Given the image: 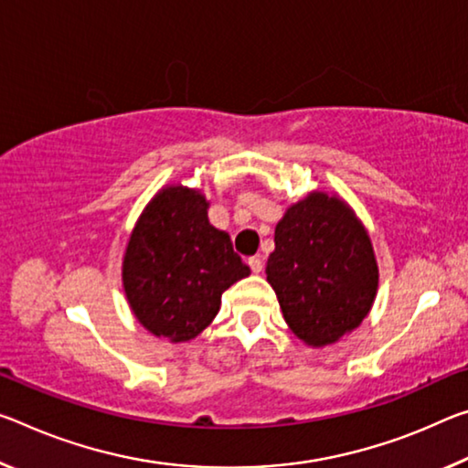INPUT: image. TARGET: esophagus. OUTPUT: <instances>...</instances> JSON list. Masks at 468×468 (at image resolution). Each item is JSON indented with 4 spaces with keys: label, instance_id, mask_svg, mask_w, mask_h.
<instances>
[{
    "label": "esophagus",
    "instance_id": "esophagus-1",
    "mask_svg": "<svg viewBox=\"0 0 468 468\" xmlns=\"http://www.w3.org/2000/svg\"><path fill=\"white\" fill-rule=\"evenodd\" d=\"M248 264H250L251 272H256V274H261L264 271V261H262L261 256H251L250 261H248Z\"/></svg>",
    "mask_w": 468,
    "mask_h": 468
}]
</instances>
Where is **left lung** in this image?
Masks as SVG:
<instances>
[{"label":"left lung","instance_id":"8db88e82","mask_svg":"<svg viewBox=\"0 0 468 468\" xmlns=\"http://www.w3.org/2000/svg\"><path fill=\"white\" fill-rule=\"evenodd\" d=\"M285 323L303 344H335L365 321L379 269L367 229L344 199L313 191L287 207L266 262Z\"/></svg>","mask_w":468,"mask_h":468}]
</instances>
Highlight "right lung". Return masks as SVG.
Returning <instances> with one entry per match:
<instances>
[{
    "instance_id": "1",
    "label": "right lung",
    "mask_w": 468,
    "mask_h": 468,
    "mask_svg": "<svg viewBox=\"0 0 468 468\" xmlns=\"http://www.w3.org/2000/svg\"><path fill=\"white\" fill-rule=\"evenodd\" d=\"M231 237L207 220L202 191L168 185L145 206L122 261L133 314L155 337H197L220 310V295L248 277Z\"/></svg>"
}]
</instances>
